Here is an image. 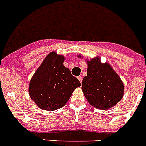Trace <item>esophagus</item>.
<instances>
[{
    "label": "esophagus",
    "mask_w": 146,
    "mask_h": 146,
    "mask_svg": "<svg viewBox=\"0 0 146 146\" xmlns=\"http://www.w3.org/2000/svg\"><path fill=\"white\" fill-rule=\"evenodd\" d=\"M78 79H79V82H80V83L82 84V77L81 76H78Z\"/></svg>",
    "instance_id": "obj_1"
}]
</instances>
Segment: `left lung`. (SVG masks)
I'll return each instance as SVG.
<instances>
[{
    "label": "left lung",
    "mask_w": 146,
    "mask_h": 146,
    "mask_svg": "<svg viewBox=\"0 0 146 146\" xmlns=\"http://www.w3.org/2000/svg\"><path fill=\"white\" fill-rule=\"evenodd\" d=\"M78 57L81 58L80 56ZM88 75L84 77L82 90L94 107L107 110L122 100L124 85L108 63H101L100 57L88 61Z\"/></svg>",
    "instance_id": "left-lung-1"
}]
</instances>
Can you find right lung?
I'll return each mask as SVG.
<instances>
[{
  "label": "right lung",
  "instance_id": "add662e5",
  "mask_svg": "<svg viewBox=\"0 0 146 146\" xmlns=\"http://www.w3.org/2000/svg\"><path fill=\"white\" fill-rule=\"evenodd\" d=\"M64 57L51 52L34 73L29 84V94L38 107L47 111L65 105L73 90L81 86L79 79L64 66Z\"/></svg>",
  "mask_w": 146,
  "mask_h": 146
}]
</instances>
